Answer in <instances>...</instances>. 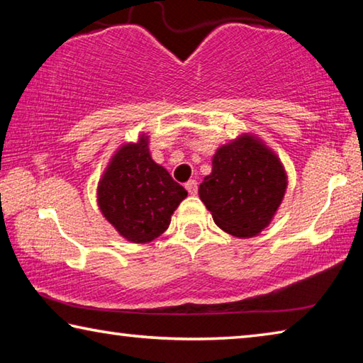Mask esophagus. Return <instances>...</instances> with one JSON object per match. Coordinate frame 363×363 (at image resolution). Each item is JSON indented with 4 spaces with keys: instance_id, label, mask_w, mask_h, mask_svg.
<instances>
[{
    "instance_id": "esophagus-1",
    "label": "esophagus",
    "mask_w": 363,
    "mask_h": 363,
    "mask_svg": "<svg viewBox=\"0 0 363 363\" xmlns=\"http://www.w3.org/2000/svg\"><path fill=\"white\" fill-rule=\"evenodd\" d=\"M186 189L189 190L190 195H195L196 190H199V186H196V181L195 179H190L186 182Z\"/></svg>"
}]
</instances>
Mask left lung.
<instances>
[{
	"mask_svg": "<svg viewBox=\"0 0 363 363\" xmlns=\"http://www.w3.org/2000/svg\"><path fill=\"white\" fill-rule=\"evenodd\" d=\"M286 173L261 140L243 134L213 157V171L199 195L216 225L230 235L250 238L272 220L284 200Z\"/></svg>",
	"mask_w": 363,
	"mask_h": 363,
	"instance_id": "8db88e82",
	"label": "left lung"
}]
</instances>
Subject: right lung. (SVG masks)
<instances>
[{
	"mask_svg": "<svg viewBox=\"0 0 363 363\" xmlns=\"http://www.w3.org/2000/svg\"><path fill=\"white\" fill-rule=\"evenodd\" d=\"M147 139L143 134L139 143L123 145L97 187L104 218L133 243H147L162 235L171 214L187 196V190L153 162Z\"/></svg>",
	"mask_w": 363,
	"mask_h": 363,
	"instance_id": "add662e5",
	"label": "right lung"
}]
</instances>
